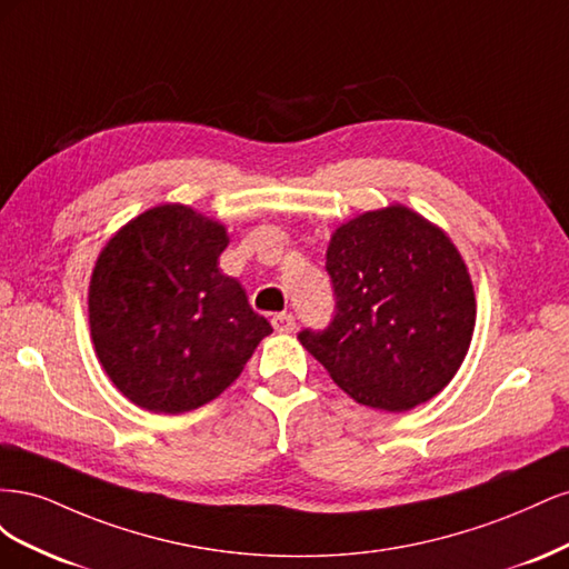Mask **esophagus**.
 Returning <instances> with one entry per match:
<instances>
[{"instance_id":"1","label":"esophagus","mask_w":569,"mask_h":569,"mask_svg":"<svg viewBox=\"0 0 569 569\" xmlns=\"http://www.w3.org/2000/svg\"><path fill=\"white\" fill-rule=\"evenodd\" d=\"M272 327H274V332L289 335V332L297 330V320L291 313H278V316H272Z\"/></svg>"}]
</instances>
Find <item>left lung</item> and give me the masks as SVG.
Listing matches in <instances>:
<instances>
[{
    "label": "left lung",
    "mask_w": 569,
    "mask_h": 569,
    "mask_svg": "<svg viewBox=\"0 0 569 569\" xmlns=\"http://www.w3.org/2000/svg\"><path fill=\"white\" fill-rule=\"evenodd\" d=\"M337 311L301 347L360 406L416 408L449 385L468 356L477 301L460 251L403 203L360 213L327 244Z\"/></svg>",
    "instance_id": "8db88e82"
}]
</instances>
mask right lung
Masks as SVG:
<instances>
[{"mask_svg": "<svg viewBox=\"0 0 569 569\" xmlns=\"http://www.w3.org/2000/svg\"><path fill=\"white\" fill-rule=\"evenodd\" d=\"M228 244L220 220L161 203L99 251L90 335L101 368L134 406L180 416L213 401L272 332L242 284L218 268Z\"/></svg>", "mask_w": 569, "mask_h": 569, "instance_id": "right-lung-1", "label": "right lung"}]
</instances>
